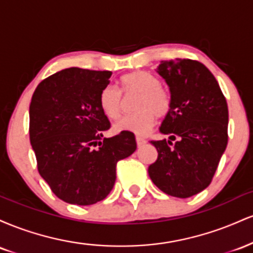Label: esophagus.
I'll list each match as a JSON object with an SVG mask.
<instances>
[{
    "label": "esophagus",
    "instance_id": "1",
    "mask_svg": "<svg viewBox=\"0 0 253 253\" xmlns=\"http://www.w3.org/2000/svg\"><path fill=\"white\" fill-rule=\"evenodd\" d=\"M135 140H136V145H138L139 147H140L141 145H144L145 143H146V140H145L144 138H140V136H136Z\"/></svg>",
    "mask_w": 253,
    "mask_h": 253
}]
</instances>
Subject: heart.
I'll return each mask as SVG.
<instances>
[{"mask_svg":"<svg viewBox=\"0 0 253 253\" xmlns=\"http://www.w3.org/2000/svg\"><path fill=\"white\" fill-rule=\"evenodd\" d=\"M120 86L126 96L139 95L135 103L138 113L125 117L114 124L115 132H132L135 134L149 133L157 118H165L171 109V97L155 75L147 71H134L125 75L120 80ZM100 108L109 119L120 118L125 110V100L118 88L107 85L98 96Z\"/></svg>","mask_w":253,"mask_h":253,"instance_id":"obj_1","label":"heart"}]
</instances>
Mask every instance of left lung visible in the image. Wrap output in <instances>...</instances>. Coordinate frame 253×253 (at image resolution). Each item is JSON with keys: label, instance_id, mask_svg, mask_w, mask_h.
<instances>
[{"label": "left lung", "instance_id": "8db88e82", "mask_svg": "<svg viewBox=\"0 0 253 253\" xmlns=\"http://www.w3.org/2000/svg\"><path fill=\"white\" fill-rule=\"evenodd\" d=\"M157 72L171 97V109L159 132L170 136L151 140L158 158L149 167V175L163 193L187 199L211 184L225 152L227 102L213 74L197 60H162Z\"/></svg>", "mask_w": 253, "mask_h": 253}]
</instances>
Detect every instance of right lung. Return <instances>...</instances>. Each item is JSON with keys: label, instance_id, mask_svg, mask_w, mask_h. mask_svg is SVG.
Wrapping results in <instances>:
<instances>
[{"label": "right lung", "instance_id": "1", "mask_svg": "<svg viewBox=\"0 0 253 253\" xmlns=\"http://www.w3.org/2000/svg\"><path fill=\"white\" fill-rule=\"evenodd\" d=\"M110 71L69 68L39 83L30 104V140L38 171L63 201H102L113 189L117 163L136 149L132 132L112 138L98 96Z\"/></svg>", "mask_w": 253, "mask_h": 253}]
</instances>
